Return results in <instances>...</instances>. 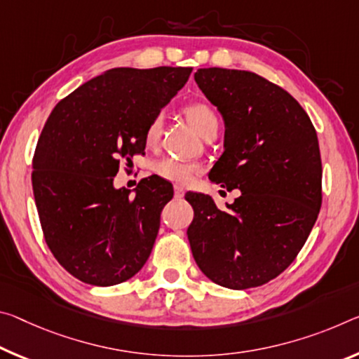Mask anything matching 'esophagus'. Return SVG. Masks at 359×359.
I'll use <instances>...</instances> for the list:
<instances>
[{"mask_svg": "<svg viewBox=\"0 0 359 359\" xmlns=\"http://www.w3.org/2000/svg\"><path fill=\"white\" fill-rule=\"evenodd\" d=\"M184 195H185L184 187H180V185H174V196H175V198H182Z\"/></svg>", "mask_w": 359, "mask_h": 359, "instance_id": "obj_1", "label": "esophagus"}]
</instances>
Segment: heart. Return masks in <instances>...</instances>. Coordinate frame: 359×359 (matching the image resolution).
<instances>
[{
    "label": "heart",
    "instance_id": "b5f03b06",
    "mask_svg": "<svg viewBox=\"0 0 359 359\" xmlns=\"http://www.w3.org/2000/svg\"><path fill=\"white\" fill-rule=\"evenodd\" d=\"M184 111L187 118H189V121L193 124V128H195L203 137L209 133V130L219 129L217 115H215L212 108L208 104H204V102H193V104L185 107ZM163 124L164 116L161 113H156V115L150 119L144 133V140L147 147L153 149V147L158 145L159 139H161ZM153 170L164 180L175 182V184H189V182H191L193 177L200 172L201 168L195 163L182 161V159L177 158L166 156L155 163Z\"/></svg>",
    "mask_w": 359,
    "mask_h": 359
}]
</instances>
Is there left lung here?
I'll use <instances>...</instances> for the list:
<instances>
[{
  "instance_id": "1",
  "label": "left lung",
  "mask_w": 359,
  "mask_h": 359,
  "mask_svg": "<svg viewBox=\"0 0 359 359\" xmlns=\"http://www.w3.org/2000/svg\"><path fill=\"white\" fill-rule=\"evenodd\" d=\"M195 81L225 121V151L209 179L241 195L226 210L209 195H185L193 257L219 286L257 287L292 264L320 214L316 130L287 90L252 72L200 68Z\"/></svg>"
}]
</instances>
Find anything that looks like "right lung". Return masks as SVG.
Masks as SVG:
<instances>
[{"label": "right lung", "instance_id": "obj_1", "mask_svg": "<svg viewBox=\"0 0 359 359\" xmlns=\"http://www.w3.org/2000/svg\"><path fill=\"white\" fill-rule=\"evenodd\" d=\"M191 70L111 68L50 111L33 155V195L48 248L79 281L119 284L150 257L172 185L144 179L130 198L113 179L119 164L129 166L144 153L147 124L185 86Z\"/></svg>", "mask_w": 359, "mask_h": 359}]
</instances>
